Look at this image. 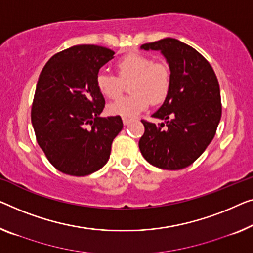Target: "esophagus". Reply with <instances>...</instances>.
<instances>
[{
    "mask_svg": "<svg viewBox=\"0 0 253 253\" xmlns=\"http://www.w3.org/2000/svg\"><path fill=\"white\" fill-rule=\"evenodd\" d=\"M131 122H133V120H131L130 118H126V117H123V123H124V125H125V126L129 125Z\"/></svg>",
    "mask_w": 253,
    "mask_h": 253,
    "instance_id": "obj_1",
    "label": "esophagus"
}]
</instances>
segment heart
<instances>
[{
  "instance_id": "heart-1",
  "label": "heart",
  "mask_w": 253,
  "mask_h": 253,
  "mask_svg": "<svg viewBox=\"0 0 253 253\" xmlns=\"http://www.w3.org/2000/svg\"><path fill=\"white\" fill-rule=\"evenodd\" d=\"M115 75L101 71L96 75V87L108 99L122 95L124 84L130 83L131 95L124 96L108 107L112 116L134 118L149 108L151 101L161 103L168 96L171 86V71L165 61H153L149 55L128 53L116 62Z\"/></svg>"
}]
</instances>
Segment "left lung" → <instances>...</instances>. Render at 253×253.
I'll return each instance as SVG.
<instances>
[{"label":"left lung","mask_w":253,"mask_h":253,"mask_svg":"<svg viewBox=\"0 0 253 253\" xmlns=\"http://www.w3.org/2000/svg\"><path fill=\"white\" fill-rule=\"evenodd\" d=\"M141 47L161 51L170 68L171 86L152 115L164 123L142 120L145 130L139 150L151 165L178 170L193 164L214 137L221 117L218 79L210 63L178 40L167 37Z\"/></svg>","instance_id":"obj_1"}]
</instances>
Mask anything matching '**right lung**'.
<instances>
[{
  "label": "right lung",
  "mask_w": 253,
  "mask_h": 253,
  "mask_svg": "<svg viewBox=\"0 0 253 253\" xmlns=\"http://www.w3.org/2000/svg\"><path fill=\"white\" fill-rule=\"evenodd\" d=\"M114 54L99 45H75L52 56L40 75L32 124L47 160L63 174L86 176L102 168L123 129L120 116L100 117L105 101L95 82Z\"/></svg>",
  "instance_id": "add662e5"
}]
</instances>
